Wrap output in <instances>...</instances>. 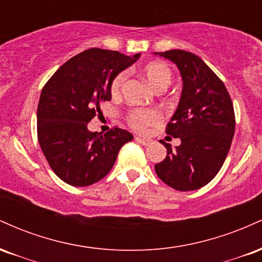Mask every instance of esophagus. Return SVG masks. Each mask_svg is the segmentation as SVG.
<instances>
[{
	"label": "esophagus",
	"mask_w": 262,
	"mask_h": 262,
	"mask_svg": "<svg viewBox=\"0 0 262 262\" xmlns=\"http://www.w3.org/2000/svg\"><path fill=\"white\" fill-rule=\"evenodd\" d=\"M135 140H137L138 143L143 144L144 146L150 145V144H151V141H152V140H150V139H146V138H135Z\"/></svg>",
	"instance_id": "esophagus-1"
}]
</instances>
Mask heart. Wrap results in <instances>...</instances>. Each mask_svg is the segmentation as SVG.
I'll use <instances>...</instances> for the list:
<instances>
[{"label":"heart","mask_w":262,"mask_h":262,"mask_svg":"<svg viewBox=\"0 0 262 262\" xmlns=\"http://www.w3.org/2000/svg\"><path fill=\"white\" fill-rule=\"evenodd\" d=\"M146 80L156 91L161 92L170 86L172 81V70L165 61H151L146 64L141 70ZM127 79V73L121 71L111 81V93L117 96L121 92L122 86ZM161 113L156 110H144V108H135L128 113V123L135 130L144 132L151 125L161 122Z\"/></svg>","instance_id":"1"}]
</instances>
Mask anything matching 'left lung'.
<instances>
[{"label": "left lung", "instance_id": "obj_1", "mask_svg": "<svg viewBox=\"0 0 262 262\" xmlns=\"http://www.w3.org/2000/svg\"><path fill=\"white\" fill-rule=\"evenodd\" d=\"M156 55L175 62L183 87L179 107L166 125V134L181 144L167 150L155 165L156 175L177 191H193L209 183L223 166L235 132V114L227 87L202 59L185 50Z\"/></svg>", "mask_w": 262, "mask_h": 262}]
</instances>
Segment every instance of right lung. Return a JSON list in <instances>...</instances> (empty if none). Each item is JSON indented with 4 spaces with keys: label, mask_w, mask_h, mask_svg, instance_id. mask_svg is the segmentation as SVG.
I'll return each instance as SVG.
<instances>
[{
    "label": "right lung",
    "mask_w": 262,
    "mask_h": 262,
    "mask_svg": "<svg viewBox=\"0 0 262 262\" xmlns=\"http://www.w3.org/2000/svg\"><path fill=\"white\" fill-rule=\"evenodd\" d=\"M91 48L61 65L48 80L38 103V140L48 164L60 180L85 187L110 172L119 150L133 135L114 127L90 132L87 124L111 101V81L139 59Z\"/></svg>",
    "instance_id": "1"
}]
</instances>
